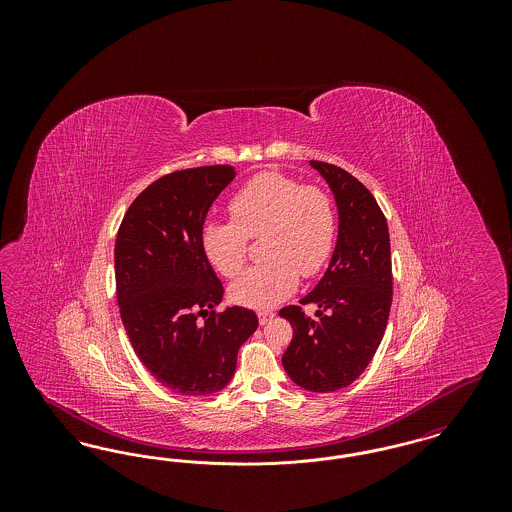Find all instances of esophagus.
<instances>
[{
	"label": "esophagus",
	"instance_id": "esophagus-1",
	"mask_svg": "<svg viewBox=\"0 0 512 512\" xmlns=\"http://www.w3.org/2000/svg\"><path fill=\"white\" fill-rule=\"evenodd\" d=\"M257 315H259V322L265 326V324H268V322L274 318L276 313H274V311H259Z\"/></svg>",
	"mask_w": 512,
	"mask_h": 512
}]
</instances>
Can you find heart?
<instances>
[{
	"mask_svg": "<svg viewBox=\"0 0 512 512\" xmlns=\"http://www.w3.org/2000/svg\"><path fill=\"white\" fill-rule=\"evenodd\" d=\"M228 209L232 222H207L201 228V249L217 272L232 278L244 267L245 238L265 232L261 253L267 263L247 268L230 284L232 301L244 307H276L297 288L299 274L315 276L334 251V203L315 186L263 172L232 195Z\"/></svg>",
	"mask_w": 512,
	"mask_h": 512,
	"instance_id": "heart-1",
	"label": "heart"
}]
</instances>
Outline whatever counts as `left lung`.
Listing matches in <instances>:
<instances>
[{"mask_svg": "<svg viewBox=\"0 0 512 512\" xmlns=\"http://www.w3.org/2000/svg\"><path fill=\"white\" fill-rule=\"evenodd\" d=\"M334 195L338 240L317 286L299 303L318 307V318L290 305L293 338L282 365L293 384L328 393L347 388L372 361L384 338L391 307L390 232L365 186L336 165L309 161Z\"/></svg>", "mask_w": 512, "mask_h": 512, "instance_id": "left-lung-1", "label": "left lung"}]
</instances>
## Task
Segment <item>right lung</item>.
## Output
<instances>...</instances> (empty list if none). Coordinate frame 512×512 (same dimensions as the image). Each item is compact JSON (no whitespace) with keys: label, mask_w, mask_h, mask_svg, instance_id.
<instances>
[{"label":"right lung","mask_w":512,"mask_h":512,"mask_svg":"<svg viewBox=\"0 0 512 512\" xmlns=\"http://www.w3.org/2000/svg\"><path fill=\"white\" fill-rule=\"evenodd\" d=\"M234 178L230 165L167 174L132 201L117 234L124 330L149 374L174 393L224 390L240 345L259 326L257 315L238 305L213 311L224 288L201 249L205 217Z\"/></svg>","instance_id":"right-lung-1"}]
</instances>
